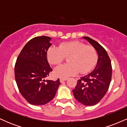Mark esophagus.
<instances>
[{"label": "esophagus", "instance_id": "esophagus-1", "mask_svg": "<svg viewBox=\"0 0 127 127\" xmlns=\"http://www.w3.org/2000/svg\"><path fill=\"white\" fill-rule=\"evenodd\" d=\"M67 80V78H60V82H63V81H65Z\"/></svg>", "mask_w": 127, "mask_h": 127}]
</instances>
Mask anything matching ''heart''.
I'll return each instance as SVG.
<instances>
[{
  "instance_id": "b5f03b06",
  "label": "heart",
  "mask_w": 127,
  "mask_h": 127,
  "mask_svg": "<svg viewBox=\"0 0 127 127\" xmlns=\"http://www.w3.org/2000/svg\"><path fill=\"white\" fill-rule=\"evenodd\" d=\"M49 62L59 65L68 59L67 64L58 67L55 69L57 76L67 78L78 74H85L91 71L97 64L98 55L93 46L75 40L63 42L59 48L51 46L47 51Z\"/></svg>"
}]
</instances>
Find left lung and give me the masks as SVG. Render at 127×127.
I'll return each mask as SVG.
<instances>
[{
	"label": "left lung",
	"instance_id": "8db88e82",
	"mask_svg": "<svg viewBox=\"0 0 127 127\" xmlns=\"http://www.w3.org/2000/svg\"><path fill=\"white\" fill-rule=\"evenodd\" d=\"M96 49L98 55L94 70L77 82L73 90L75 98L85 106H94L103 98L108 90L112 79L111 61L105 49L90 37H84Z\"/></svg>",
	"mask_w": 127,
	"mask_h": 127
}]
</instances>
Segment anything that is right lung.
Segmentation results:
<instances>
[{
  "instance_id": "obj_1",
  "label": "right lung",
  "mask_w": 127,
  "mask_h": 127,
  "mask_svg": "<svg viewBox=\"0 0 127 127\" xmlns=\"http://www.w3.org/2000/svg\"><path fill=\"white\" fill-rule=\"evenodd\" d=\"M51 38L37 36L26 43L16 61L14 71L17 87L26 100L33 105H44L55 97L60 82L45 80L52 69L47 60Z\"/></svg>"
}]
</instances>
